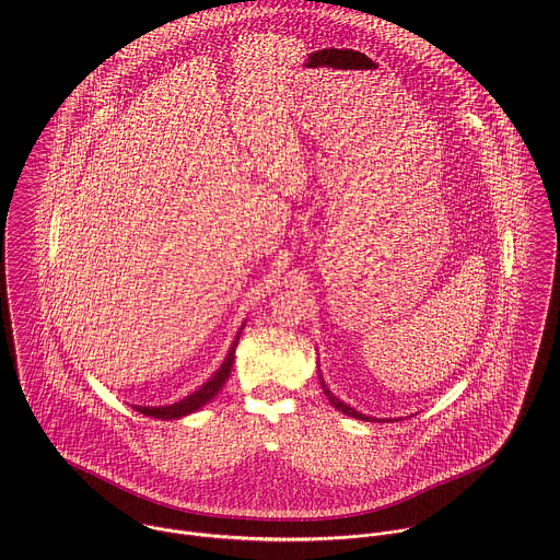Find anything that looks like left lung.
Returning <instances> with one entry per match:
<instances>
[{
    "label": "left lung",
    "mask_w": 560,
    "mask_h": 560,
    "mask_svg": "<svg viewBox=\"0 0 560 560\" xmlns=\"http://www.w3.org/2000/svg\"><path fill=\"white\" fill-rule=\"evenodd\" d=\"M320 388H323V395L327 397V400L331 402V407H336L338 411H342V413H347V416H351V418H358V420H369V422H388V418H373V416H366V413H362V411H358V409H353V407H349L347 402H342V400L338 399V397H334V393L325 386V382H323V377H320ZM393 420V418H390Z\"/></svg>",
    "instance_id": "8db88e82"
}]
</instances>
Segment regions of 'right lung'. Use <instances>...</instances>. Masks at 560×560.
Instances as JSON below:
<instances>
[{
  "label": "right lung",
  "instance_id": "right-lung-1",
  "mask_svg": "<svg viewBox=\"0 0 560 560\" xmlns=\"http://www.w3.org/2000/svg\"><path fill=\"white\" fill-rule=\"evenodd\" d=\"M243 325H245V323H243ZM243 325H241L240 331H237V336H235V340H233V345H231V351H229L226 360L222 362V366H220V369L211 375V380L205 382L196 393H191V395H187L185 399L176 400V402H172V405H160V407L133 405V409L140 411V413H144V416H151V418L176 420V418L189 416V413H194L196 409H200L202 405H207L209 400L213 399V397L222 390V386L226 384V380H229V375H231V369H233V362H235V349H237V342H240Z\"/></svg>",
  "mask_w": 560,
  "mask_h": 560
}]
</instances>
